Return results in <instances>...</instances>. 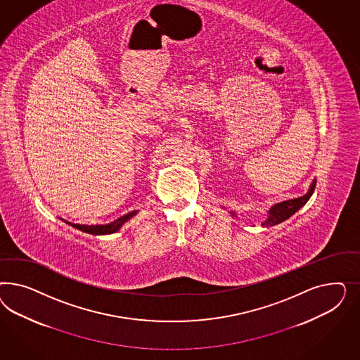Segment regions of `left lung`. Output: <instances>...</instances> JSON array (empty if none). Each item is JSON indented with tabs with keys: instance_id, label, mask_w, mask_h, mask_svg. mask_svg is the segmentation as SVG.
Listing matches in <instances>:
<instances>
[{
	"instance_id": "left-lung-1",
	"label": "left lung",
	"mask_w": 360,
	"mask_h": 360,
	"mask_svg": "<svg viewBox=\"0 0 360 360\" xmlns=\"http://www.w3.org/2000/svg\"><path fill=\"white\" fill-rule=\"evenodd\" d=\"M314 188H316V181H313L309 193L305 194V195L295 198V199H289V200H285V202L274 205V206L269 210V218L266 219V220L262 223V227L276 226V224L281 223L283 220L290 218L300 208L302 207V206H305L306 202L310 199V196L313 195ZM232 215H233V214H232Z\"/></svg>"
}]
</instances>
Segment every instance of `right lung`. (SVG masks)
<instances>
[{
  "instance_id": "1",
  "label": "right lung",
  "mask_w": 360,
  "mask_h": 360,
  "mask_svg": "<svg viewBox=\"0 0 360 360\" xmlns=\"http://www.w3.org/2000/svg\"><path fill=\"white\" fill-rule=\"evenodd\" d=\"M134 214H136V211L129 212V214L121 217L120 219H117V220H115V221H112V223H109V224H104V226H98H98L72 224V226H74L75 229H80V231H83V232H87V233H92V235H108V233H113V232L119 231L121 226H122L128 219L131 218Z\"/></svg>"
}]
</instances>
